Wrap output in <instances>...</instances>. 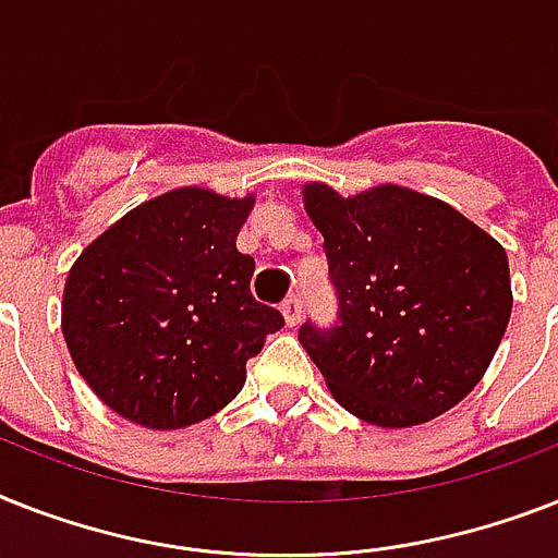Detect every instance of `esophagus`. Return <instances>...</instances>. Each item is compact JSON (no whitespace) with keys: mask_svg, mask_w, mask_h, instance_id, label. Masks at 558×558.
Masks as SVG:
<instances>
[{"mask_svg":"<svg viewBox=\"0 0 558 558\" xmlns=\"http://www.w3.org/2000/svg\"><path fill=\"white\" fill-rule=\"evenodd\" d=\"M280 310H283V318H287L289 326L301 324V315H303V298L301 294H289L287 301L280 303Z\"/></svg>","mask_w":558,"mask_h":558,"instance_id":"1","label":"esophagus"}]
</instances>
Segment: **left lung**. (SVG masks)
Instances as JSON below:
<instances>
[{
  "mask_svg": "<svg viewBox=\"0 0 558 558\" xmlns=\"http://www.w3.org/2000/svg\"><path fill=\"white\" fill-rule=\"evenodd\" d=\"M303 201L324 234L338 318L306 320L298 338L338 404L375 427L424 424L459 404L513 310L505 248L401 185L343 201L312 183Z\"/></svg>",
  "mask_w": 558,
  "mask_h": 558,
  "instance_id": "1",
  "label": "left lung"
}]
</instances>
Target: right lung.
Listing matches in <instances>:
<instances>
[{"mask_svg": "<svg viewBox=\"0 0 558 558\" xmlns=\"http://www.w3.org/2000/svg\"><path fill=\"white\" fill-rule=\"evenodd\" d=\"M252 203L177 189L117 220L68 271V350L122 418L180 429L215 415L283 326L255 301V257L234 243Z\"/></svg>", "mask_w": 558, "mask_h": 558, "instance_id": "obj_1", "label": "right lung"}]
</instances>
